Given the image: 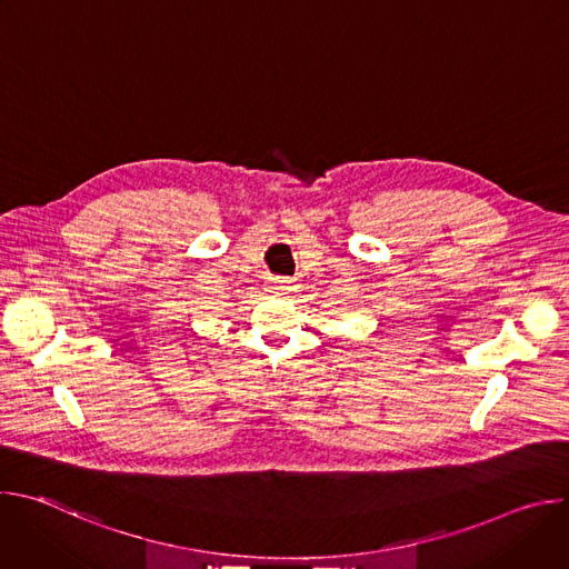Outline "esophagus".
I'll return each mask as SVG.
<instances>
[{
    "label": "esophagus",
    "mask_w": 569,
    "mask_h": 569,
    "mask_svg": "<svg viewBox=\"0 0 569 569\" xmlns=\"http://www.w3.org/2000/svg\"><path fill=\"white\" fill-rule=\"evenodd\" d=\"M268 290H270V292H277V295L288 292V290H292V281L286 279V277H272V279L268 281Z\"/></svg>",
    "instance_id": "1"
}]
</instances>
